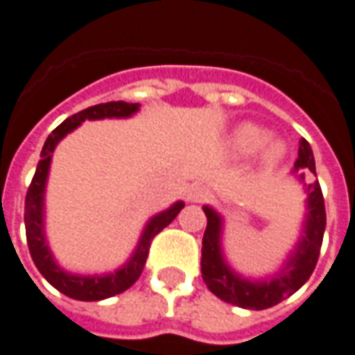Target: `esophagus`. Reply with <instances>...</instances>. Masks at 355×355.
<instances>
[{
	"label": "esophagus",
	"mask_w": 355,
	"mask_h": 355,
	"mask_svg": "<svg viewBox=\"0 0 355 355\" xmlns=\"http://www.w3.org/2000/svg\"><path fill=\"white\" fill-rule=\"evenodd\" d=\"M208 188L202 187V184H196V187H192L188 190V200H192V202H202V200L208 198Z\"/></svg>",
	"instance_id": "obj_1"
}]
</instances>
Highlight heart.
<instances>
[{"label":"heart","mask_w":355,"mask_h":355,"mask_svg":"<svg viewBox=\"0 0 355 355\" xmlns=\"http://www.w3.org/2000/svg\"><path fill=\"white\" fill-rule=\"evenodd\" d=\"M264 139H266V132L262 128L254 126V124H243V126H239L235 130L231 144H233V149L239 151V153H250V151L259 149L264 144ZM282 153H284V147L279 146L278 141H270V144L262 147L260 159H262V163L266 167H272V165L278 163Z\"/></svg>","instance_id":"heart-1"}]
</instances>
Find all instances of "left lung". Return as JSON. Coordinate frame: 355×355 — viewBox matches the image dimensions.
I'll use <instances>...</instances> for the list:
<instances>
[{
  "label": "left lung",
  "instance_id": "left-lung-1",
  "mask_svg": "<svg viewBox=\"0 0 355 355\" xmlns=\"http://www.w3.org/2000/svg\"><path fill=\"white\" fill-rule=\"evenodd\" d=\"M307 168L315 173V157L307 139H301L299 157L293 165V173ZM305 180V173L299 175ZM307 192V221L303 229V237L299 241L295 252L289 257L288 264L279 270L276 276L268 279L250 282L237 276L233 270L223 262L221 248H219V235H221V218L208 206H204V214L208 218V227L202 239V278L214 295L221 301L237 305L243 309H268L278 305L289 295H293L313 274L319 260L322 235L327 227V211H324V198L320 190L319 180L305 184Z\"/></svg>",
  "mask_w": 355,
  "mask_h": 355
}]
</instances>
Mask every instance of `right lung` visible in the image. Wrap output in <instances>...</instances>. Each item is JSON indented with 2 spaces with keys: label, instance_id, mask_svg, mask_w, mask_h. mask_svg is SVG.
Here are the masks:
<instances>
[{
  "label": "right lung",
  "instance_id": "add662e5",
  "mask_svg": "<svg viewBox=\"0 0 355 355\" xmlns=\"http://www.w3.org/2000/svg\"><path fill=\"white\" fill-rule=\"evenodd\" d=\"M139 105L137 103H124V101H112V103H103V105H95L89 107L81 112H77L73 116L64 120L60 126L48 136L44 147L40 151V161L36 165V173L33 177V182L26 190L25 198V229H26V243H28V250L31 257L35 260L38 272L44 276L58 291H62L64 295L71 299H79V301H98V299L112 297L128 288H132L139 278L141 270L146 266L147 254H149V247H151V239L157 235L159 231L167 227L173 219L177 218L178 211L184 208V202H177L171 208L157 214L155 218L147 223L139 245H137L134 257L128 260L126 264L114 274H107V276H73L67 274L58 266L50 250L46 247L44 231H42V216H44V187L46 177H48V168H50V159L54 153V147L62 137L69 134L71 130H76L81 122L85 120H98V118H126L132 116L136 112Z\"/></svg>",
  "mask_w": 355,
  "mask_h": 355
}]
</instances>
